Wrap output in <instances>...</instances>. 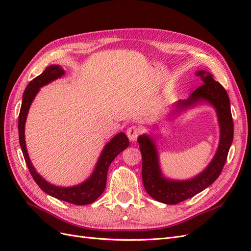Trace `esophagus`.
Wrapping results in <instances>:
<instances>
[{"mask_svg":"<svg viewBox=\"0 0 251 251\" xmlns=\"http://www.w3.org/2000/svg\"><path fill=\"white\" fill-rule=\"evenodd\" d=\"M140 134V128L136 126H132L126 130V135L127 138L131 141H136L138 138V136Z\"/></svg>","mask_w":251,"mask_h":251,"instance_id":"1","label":"esophagus"}]
</instances>
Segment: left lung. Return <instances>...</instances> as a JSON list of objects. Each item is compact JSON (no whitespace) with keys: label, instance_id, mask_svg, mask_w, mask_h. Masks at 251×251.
<instances>
[{"label":"left lung","instance_id":"1","mask_svg":"<svg viewBox=\"0 0 251 251\" xmlns=\"http://www.w3.org/2000/svg\"><path fill=\"white\" fill-rule=\"evenodd\" d=\"M203 85L197 88L186 100H179L175 113L194 107L200 101H207L216 109L220 126V141L217 153L208 166L196 177L188 180H170L163 177L159 165L155 141L149 135L139 136L137 141L142 155V181L151 198L165 204H177L193 198L218 179L226 162L233 139V123L230 101L226 90L204 70L196 73ZM173 113V112H172Z\"/></svg>","mask_w":251,"mask_h":251}]
</instances>
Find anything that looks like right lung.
I'll list each match as a JSON object with an SVG mask.
<instances>
[{
	"instance_id": "obj_1",
	"label": "right lung",
	"mask_w": 251,
	"mask_h": 251,
	"mask_svg": "<svg viewBox=\"0 0 251 251\" xmlns=\"http://www.w3.org/2000/svg\"><path fill=\"white\" fill-rule=\"evenodd\" d=\"M64 74L65 71L60 68V66L51 65L47 67L39 76H36L29 82V85L25 89L24 94H23L22 107L19 115V139L28 170L42 191L58 200H63L76 205H86L93 203L102 194L105 188V184H107V175L110 164L119 153H121V151L128 147L130 142H128V139L125 133L117 134L109 143L105 144L100 159H98L96 163L94 172L91 175L90 178L78 185L71 187L55 186L50 184L49 182L40 176V174L36 173L31 161H30L26 149L25 123L27 114L30 105H31L40 89L52 80L62 77Z\"/></svg>"
}]
</instances>
